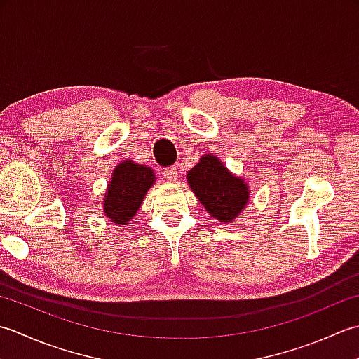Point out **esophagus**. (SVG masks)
<instances>
[{"label":"esophagus","instance_id":"esophagus-1","mask_svg":"<svg viewBox=\"0 0 359 359\" xmlns=\"http://www.w3.org/2000/svg\"><path fill=\"white\" fill-rule=\"evenodd\" d=\"M178 169L175 165H172V167H167V169H164V172H163V175H164V178L167 180V181H177L178 180Z\"/></svg>","mask_w":359,"mask_h":359}]
</instances>
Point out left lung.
<instances>
[{
	"label": "left lung",
	"mask_w": 359,
	"mask_h": 359,
	"mask_svg": "<svg viewBox=\"0 0 359 359\" xmlns=\"http://www.w3.org/2000/svg\"><path fill=\"white\" fill-rule=\"evenodd\" d=\"M187 182L209 214L220 222H232L250 198L248 186L218 161L204 155L187 173Z\"/></svg>",
	"instance_id": "1"
}]
</instances>
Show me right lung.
<instances>
[{
  "label": "right lung",
  "instance_id": "obj_1",
  "mask_svg": "<svg viewBox=\"0 0 359 359\" xmlns=\"http://www.w3.org/2000/svg\"><path fill=\"white\" fill-rule=\"evenodd\" d=\"M155 182L150 167L123 161L114 169L105 194L104 212L116 224H127L135 217L147 190Z\"/></svg>",
  "mask_w": 359,
  "mask_h": 359
}]
</instances>
